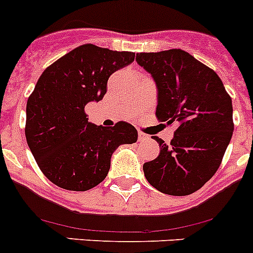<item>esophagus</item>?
Returning <instances> with one entry per match:
<instances>
[{"label": "esophagus", "mask_w": 253, "mask_h": 253, "mask_svg": "<svg viewBox=\"0 0 253 253\" xmlns=\"http://www.w3.org/2000/svg\"><path fill=\"white\" fill-rule=\"evenodd\" d=\"M138 139H139V142H144V140L149 139V137H148V135H147V134H144V133H142V131H139V133H138Z\"/></svg>", "instance_id": "esophagus-1"}]
</instances>
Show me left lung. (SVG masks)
I'll list each match as a JSON object with an SVG mask.
<instances>
[{
    "label": "left lung",
    "instance_id": "1",
    "mask_svg": "<svg viewBox=\"0 0 253 253\" xmlns=\"http://www.w3.org/2000/svg\"><path fill=\"white\" fill-rule=\"evenodd\" d=\"M135 60L157 86V119L177 125L169 144L153 137L160 154L143 165L144 176L161 193L190 195L213 177L231 142V96L213 69L181 49L139 53Z\"/></svg>",
    "mask_w": 253,
    "mask_h": 253
}]
</instances>
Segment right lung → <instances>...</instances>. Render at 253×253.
Wrapping results in <instances>:
<instances>
[{
  "mask_svg": "<svg viewBox=\"0 0 253 253\" xmlns=\"http://www.w3.org/2000/svg\"><path fill=\"white\" fill-rule=\"evenodd\" d=\"M135 53L84 44L42 73L26 104L25 137L38 166L57 186L86 191L105 180L114 151L138 139L125 122L114 126L88 123L84 106L100 101L107 80Z\"/></svg>",
  "mask_w": 253,
  "mask_h": 253,
  "instance_id": "right-lung-1",
  "label": "right lung"
}]
</instances>
